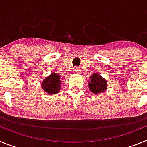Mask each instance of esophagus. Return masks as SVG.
Returning a JSON list of instances; mask_svg holds the SVG:
<instances>
[{
    "mask_svg": "<svg viewBox=\"0 0 147 147\" xmlns=\"http://www.w3.org/2000/svg\"><path fill=\"white\" fill-rule=\"evenodd\" d=\"M73 72H74V74H79V73H80V69H79L77 67H75L73 69Z\"/></svg>",
    "mask_w": 147,
    "mask_h": 147,
    "instance_id": "34e87169",
    "label": "esophagus"
}]
</instances>
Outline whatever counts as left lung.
Listing matches in <instances>:
<instances>
[{"mask_svg": "<svg viewBox=\"0 0 147 147\" xmlns=\"http://www.w3.org/2000/svg\"><path fill=\"white\" fill-rule=\"evenodd\" d=\"M90 81L88 82V87L90 91L93 93H102L107 89V81L98 74H93L92 76H90Z\"/></svg>", "mask_w": 147, "mask_h": 147, "instance_id": "left-lung-1", "label": "left lung"}]
</instances>
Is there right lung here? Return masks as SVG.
<instances>
[{
  "instance_id": "1",
  "label": "right lung",
  "mask_w": 147,
  "mask_h": 147,
  "mask_svg": "<svg viewBox=\"0 0 147 147\" xmlns=\"http://www.w3.org/2000/svg\"><path fill=\"white\" fill-rule=\"evenodd\" d=\"M60 77L57 73H52L49 76L45 78L42 82V88L44 91L50 95L55 94L59 92L60 90Z\"/></svg>"
}]
</instances>
